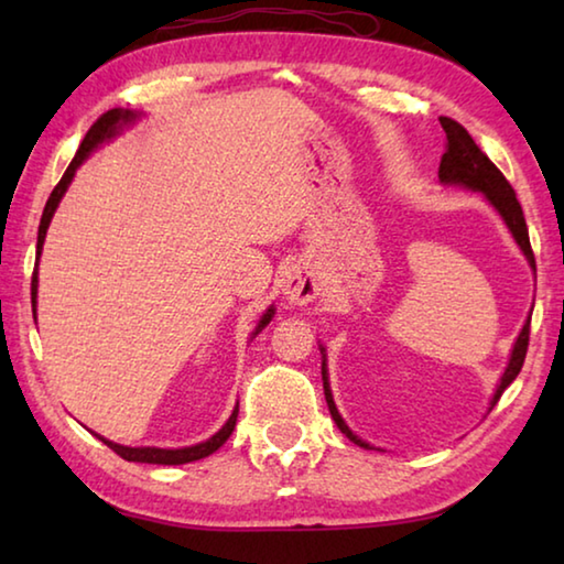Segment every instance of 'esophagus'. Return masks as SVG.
<instances>
[{
    "mask_svg": "<svg viewBox=\"0 0 564 564\" xmlns=\"http://www.w3.org/2000/svg\"><path fill=\"white\" fill-rule=\"evenodd\" d=\"M321 275L318 269L311 261L295 263L293 269L285 273L283 281V299L291 305H308L321 293Z\"/></svg>",
    "mask_w": 564,
    "mask_h": 564,
    "instance_id": "34e87169",
    "label": "esophagus"
}]
</instances>
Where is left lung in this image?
Here are the masks:
<instances>
[{"label":"left lung","instance_id":"obj_1","mask_svg":"<svg viewBox=\"0 0 564 564\" xmlns=\"http://www.w3.org/2000/svg\"><path fill=\"white\" fill-rule=\"evenodd\" d=\"M441 127L445 129V137H447V149L441 159V169H437V178H441L443 186H457V188H467V191H480L485 196V202H488L498 216L508 226V231L512 234L514 243L520 246V251L524 259H528L530 269L534 271V256H532V248H530V234H528V224H524V216H522V206L518 202V196H514L512 186L508 184V178L500 174V169L492 164V161L482 154L480 147L475 144L470 133H467L460 123L441 117ZM532 316V311H530ZM530 316L524 321V326L520 330V336L514 338V346L510 350V360H508V368H505V373L500 376V383L495 388L492 400H490V410L492 405L498 403L500 395L505 393V388H508L518 373L522 370V362H524V352H528V340H530ZM321 348V376H323V393H326V403L330 410V417L336 420L338 431L352 441L360 447H373L366 441H360V437L350 431L346 420L338 413L336 408V400H333V390L328 383V358H326V348Z\"/></svg>","mask_w":564,"mask_h":564}]
</instances>
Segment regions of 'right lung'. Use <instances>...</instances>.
<instances>
[{"label":"right lung","instance_id":"1","mask_svg":"<svg viewBox=\"0 0 564 564\" xmlns=\"http://www.w3.org/2000/svg\"><path fill=\"white\" fill-rule=\"evenodd\" d=\"M141 117H144V113H141V111H131V109H111V111L104 113V117H99L97 121H94V127L87 131V137H84L82 147H79V151H76V156L72 159L69 169L64 171L62 181L54 186L50 202H46V206H44V214H42V221H40V234H36V269H34V275H32V313H34V321H36V289H40V256H42V248H44L46 228H50L52 218H54V212H56V208H59L62 198H64V194H66V188H69V184L74 181L76 169H79V166L84 164V161H87L101 144H107V141H111V139H117L123 129H129L131 123L139 121ZM273 313H275V308H273V305H269V308H265V313L261 316V321H259V326L253 328L251 340H253L256 336H259V333H261L265 326H269L271 318H273ZM236 417H238V403H236V408H234V413L228 415V420L221 425V431L214 433V435L208 437V441H204V443L186 445V447H151V445H144V447H129V445H119V443H113V441H107V437L99 435V433H94V431H91V433L97 435L104 445H109L113 453L121 455L123 460H129V463L184 465V463L202 460V457H208L212 453H216L218 447H221V445L228 441V437H231L234 427H236Z\"/></svg>","mask_w":564,"mask_h":564}]
</instances>
